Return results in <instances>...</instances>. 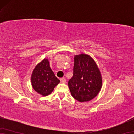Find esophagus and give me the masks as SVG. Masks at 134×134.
Wrapping results in <instances>:
<instances>
[{"instance_id": "34e87169", "label": "esophagus", "mask_w": 134, "mask_h": 134, "mask_svg": "<svg viewBox=\"0 0 134 134\" xmlns=\"http://www.w3.org/2000/svg\"><path fill=\"white\" fill-rule=\"evenodd\" d=\"M60 82H61L62 83H65L66 82V80L65 78H62L60 79Z\"/></svg>"}]
</instances>
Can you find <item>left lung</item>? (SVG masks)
I'll return each instance as SVG.
<instances>
[{"label": "left lung", "mask_w": 134, "mask_h": 134, "mask_svg": "<svg viewBox=\"0 0 134 134\" xmlns=\"http://www.w3.org/2000/svg\"><path fill=\"white\" fill-rule=\"evenodd\" d=\"M74 59L73 77L68 81L71 95L79 102L90 101L101 90V73L96 62L89 55H75Z\"/></svg>", "instance_id": "1"}]
</instances>
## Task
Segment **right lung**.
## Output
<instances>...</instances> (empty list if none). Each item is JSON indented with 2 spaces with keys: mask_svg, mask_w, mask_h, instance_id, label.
<instances>
[{
  "mask_svg": "<svg viewBox=\"0 0 134 134\" xmlns=\"http://www.w3.org/2000/svg\"><path fill=\"white\" fill-rule=\"evenodd\" d=\"M60 82L51 69L49 60L46 58L36 65L31 75L33 88L43 96L50 94Z\"/></svg>",
  "mask_w": 134,
  "mask_h": 134,
  "instance_id": "1",
  "label": "right lung"
}]
</instances>
